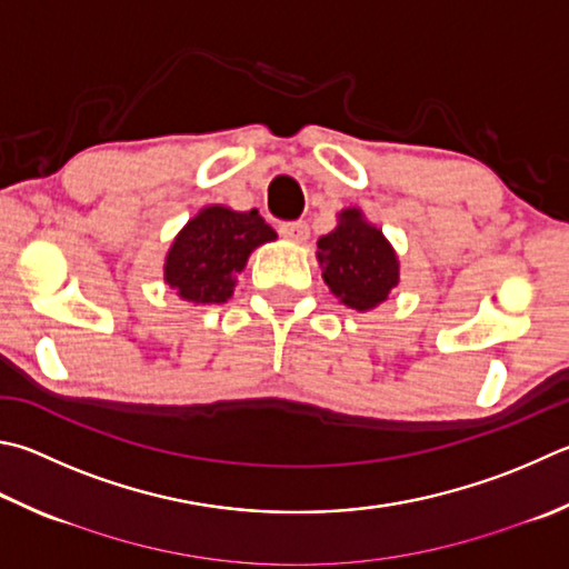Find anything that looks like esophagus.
Listing matches in <instances>:
<instances>
[{"mask_svg": "<svg viewBox=\"0 0 569 569\" xmlns=\"http://www.w3.org/2000/svg\"><path fill=\"white\" fill-rule=\"evenodd\" d=\"M278 233H281L288 241H306L308 223L306 221H281L278 223Z\"/></svg>", "mask_w": 569, "mask_h": 569, "instance_id": "34e87169", "label": "esophagus"}]
</instances>
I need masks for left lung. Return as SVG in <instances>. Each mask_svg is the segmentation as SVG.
I'll return each mask as SVG.
<instances>
[{
  "mask_svg": "<svg viewBox=\"0 0 569 569\" xmlns=\"http://www.w3.org/2000/svg\"><path fill=\"white\" fill-rule=\"evenodd\" d=\"M318 261L326 266L323 278L340 301L370 311L383 303L398 283V258L376 226L360 219V211L340 213L336 231L318 241Z\"/></svg>",
  "mask_w": 569,
  "mask_h": 569,
  "instance_id": "8db88e82",
  "label": "left lung"
}]
</instances>
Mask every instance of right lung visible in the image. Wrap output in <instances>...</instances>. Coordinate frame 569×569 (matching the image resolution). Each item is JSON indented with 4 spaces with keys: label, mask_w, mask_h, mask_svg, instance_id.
Instances as JSON below:
<instances>
[{
    "label": "right lung",
    "mask_w": 569,
    "mask_h": 569,
    "mask_svg": "<svg viewBox=\"0 0 569 569\" xmlns=\"http://www.w3.org/2000/svg\"><path fill=\"white\" fill-rule=\"evenodd\" d=\"M276 231L256 209L231 211L223 206L203 209L186 223L167 256V283L191 303H223L231 298L236 273L246 258Z\"/></svg>",
    "instance_id": "add662e5"
}]
</instances>
